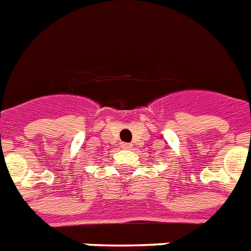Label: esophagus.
<instances>
[{
  "instance_id": "esophagus-1",
  "label": "esophagus",
  "mask_w": 251,
  "mask_h": 251,
  "mask_svg": "<svg viewBox=\"0 0 251 251\" xmlns=\"http://www.w3.org/2000/svg\"><path fill=\"white\" fill-rule=\"evenodd\" d=\"M121 147H122V149H125V150H130V149L133 147V145H131V143L124 142V143H121Z\"/></svg>"
}]
</instances>
